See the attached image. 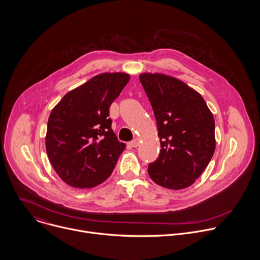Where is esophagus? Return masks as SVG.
Wrapping results in <instances>:
<instances>
[{"instance_id": "obj_1", "label": "esophagus", "mask_w": 260, "mask_h": 260, "mask_svg": "<svg viewBox=\"0 0 260 260\" xmlns=\"http://www.w3.org/2000/svg\"><path fill=\"white\" fill-rule=\"evenodd\" d=\"M139 144H140V140H139V139H137V138H136V139H134L132 142H129V143H128V145H129L131 147H134V148H135V147H138V146H139Z\"/></svg>"}]
</instances>
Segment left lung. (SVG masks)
Listing matches in <instances>:
<instances>
[{
    "label": "left lung",
    "instance_id": "obj_1",
    "mask_svg": "<svg viewBox=\"0 0 260 260\" xmlns=\"http://www.w3.org/2000/svg\"><path fill=\"white\" fill-rule=\"evenodd\" d=\"M139 78L151 103L161 147L148 174L165 188H187L215 152L213 114L204 98L177 78L160 73H142Z\"/></svg>",
    "mask_w": 260,
    "mask_h": 260
}]
</instances>
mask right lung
<instances>
[{
  "instance_id": "1",
  "label": "right lung",
  "mask_w": 260,
  "mask_h": 260,
  "mask_svg": "<svg viewBox=\"0 0 260 260\" xmlns=\"http://www.w3.org/2000/svg\"><path fill=\"white\" fill-rule=\"evenodd\" d=\"M126 73H103L66 93L52 109L46 152L59 178L72 187L103 183L125 149L109 118V108L129 81Z\"/></svg>"
}]
</instances>
